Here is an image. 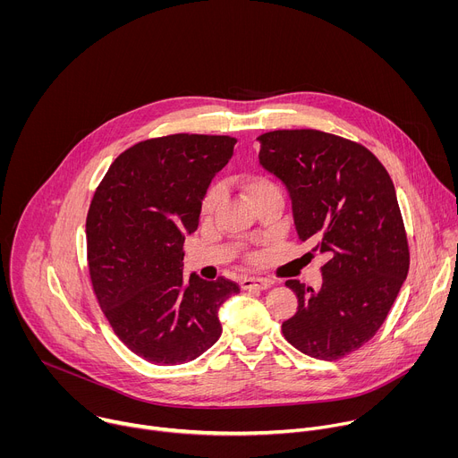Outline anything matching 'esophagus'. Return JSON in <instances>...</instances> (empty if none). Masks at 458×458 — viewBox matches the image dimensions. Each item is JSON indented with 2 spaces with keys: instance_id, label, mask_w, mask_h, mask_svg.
I'll list each match as a JSON object with an SVG mask.
<instances>
[{
  "instance_id": "obj_1",
  "label": "esophagus",
  "mask_w": 458,
  "mask_h": 458,
  "mask_svg": "<svg viewBox=\"0 0 458 458\" xmlns=\"http://www.w3.org/2000/svg\"><path fill=\"white\" fill-rule=\"evenodd\" d=\"M272 286V281L268 279H259V277H248V279H242L241 281V288L242 290H268Z\"/></svg>"
}]
</instances>
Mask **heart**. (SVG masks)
<instances>
[{
  "label": "heart",
  "mask_w": 458,
  "mask_h": 458,
  "mask_svg": "<svg viewBox=\"0 0 458 458\" xmlns=\"http://www.w3.org/2000/svg\"><path fill=\"white\" fill-rule=\"evenodd\" d=\"M276 182L267 177V175H260V174H251L246 177L244 181V190L246 193L250 195V198H257V195L265 193V191H270V190H276ZM219 205V190L217 188H212L207 195H205V201H203V207H201V216L203 217H212V214L216 212Z\"/></svg>",
  "instance_id": "1"
}]
</instances>
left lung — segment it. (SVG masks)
<instances>
[{"label":"left lung","instance_id":"8db88e82","mask_svg":"<svg viewBox=\"0 0 458 458\" xmlns=\"http://www.w3.org/2000/svg\"><path fill=\"white\" fill-rule=\"evenodd\" d=\"M257 141L259 163L290 193L299 241L328 255L318 290L286 281L299 308L283 334L313 359H343L373 339L408 277L394 181L368 148L320 130H274Z\"/></svg>","mask_w":458,"mask_h":458}]
</instances>
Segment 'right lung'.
<instances>
[{
	"mask_svg": "<svg viewBox=\"0 0 458 458\" xmlns=\"http://www.w3.org/2000/svg\"><path fill=\"white\" fill-rule=\"evenodd\" d=\"M235 138L174 134L124 150L98 186L87 253L98 302L114 334L157 366L184 364L221 337L219 310L239 293L228 279L182 277V242L199 226L216 174Z\"/></svg>",
	"mask_w": 458,
	"mask_h": 458,
	"instance_id": "1",
	"label": "right lung"
}]
</instances>
